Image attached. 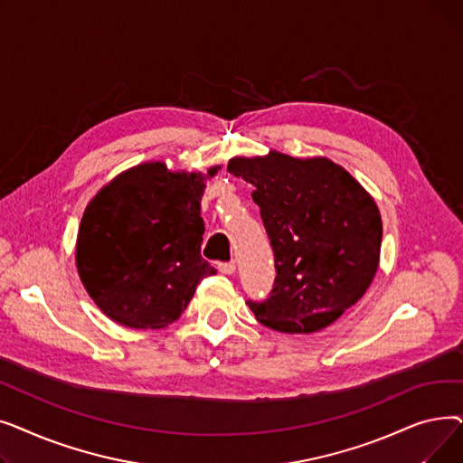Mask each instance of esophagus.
<instances>
[{
  "instance_id": "34e87169",
  "label": "esophagus",
  "mask_w": 463,
  "mask_h": 463,
  "mask_svg": "<svg viewBox=\"0 0 463 463\" xmlns=\"http://www.w3.org/2000/svg\"><path fill=\"white\" fill-rule=\"evenodd\" d=\"M219 270H222L223 274H234L236 272V262L234 260L222 262V264H219Z\"/></svg>"
}]
</instances>
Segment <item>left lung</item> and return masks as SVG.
<instances>
[{
  "label": "left lung",
  "instance_id": "left-lung-1",
  "mask_svg": "<svg viewBox=\"0 0 463 463\" xmlns=\"http://www.w3.org/2000/svg\"><path fill=\"white\" fill-rule=\"evenodd\" d=\"M270 238L276 279L264 302H248L260 325L311 334L354 306L379 269L381 213L370 193L326 157L279 152L234 157Z\"/></svg>",
  "mask_w": 463,
  "mask_h": 463
}]
</instances>
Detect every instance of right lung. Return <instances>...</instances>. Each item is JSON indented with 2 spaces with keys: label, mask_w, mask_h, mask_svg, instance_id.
<instances>
[{
  "label": "right lung",
  "mask_w": 463,
  "mask_h": 463,
  "mask_svg": "<svg viewBox=\"0 0 463 463\" xmlns=\"http://www.w3.org/2000/svg\"><path fill=\"white\" fill-rule=\"evenodd\" d=\"M208 175L142 163L118 175L84 210L77 269L88 295L118 325L175 323L197 285L215 274L201 257V199Z\"/></svg>",
  "instance_id": "right-lung-1"
}]
</instances>
